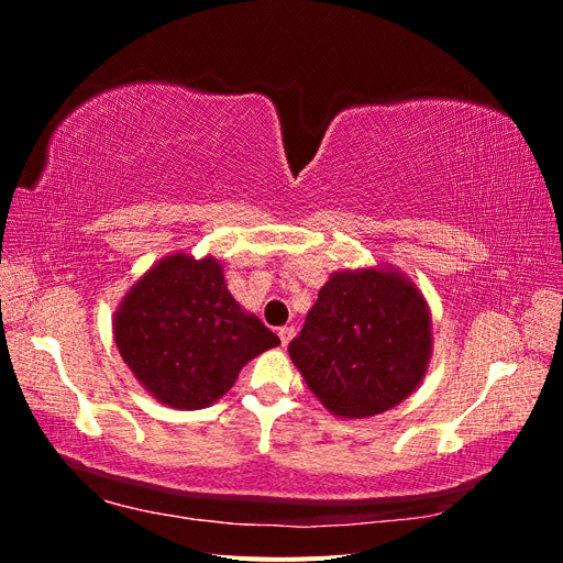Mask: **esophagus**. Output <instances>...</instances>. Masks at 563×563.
Segmentation results:
<instances>
[{
	"mask_svg": "<svg viewBox=\"0 0 563 563\" xmlns=\"http://www.w3.org/2000/svg\"><path fill=\"white\" fill-rule=\"evenodd\" d=\"M294 335H296V329H294V327H282V329H279V340H282L284 347H286L288 343H291Z\"/></svg>",
	"mask_w": 563,
	"mask_h": 563,
	"instance_id": "1",
	"label": "esophagus"
}]
</instances>
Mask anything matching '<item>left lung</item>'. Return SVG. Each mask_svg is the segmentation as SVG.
Returning <instances> with one entry per match:
<instances>
[{"label":"left lung","mask_w":563,"mask_h":563,"mask_svg":"<svg viewBox=\"0 0 563 563\" xmlns=\"http://www.w3.org/2000/svg\"><path fill=\"white\" fill-rule=\"evenodd\" d=\"M288 354L333 416L385 413L411 397L428 373L430 305L391 265L333 272Z\"/></svg>","instance_id":"8db88e82"}]
</instances>
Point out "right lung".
<instances>
[{"instance_id": "add662e5", "label": "right lung", "mask_w": 563, "mask_h": 563, "mask_svg": "<svg viewBox=\"0 0 563 563\" xmlns=\"http://www.w3.org/2000/svg\"><path fill=\"white\" fill-rule=\"evenodd\" d=\"M112 333L135 380L178 411L211 406L253 356L279 345L232 298L220 261L187 253L164 255L129 288Z\"/></svg>"}]
</instances>
